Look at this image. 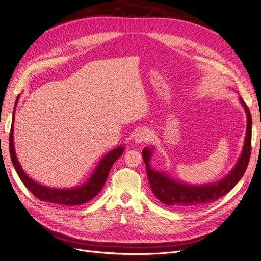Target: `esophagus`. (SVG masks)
I'll use <instances>...</instances> for the list:
<instances>
[{"instance_id": "esophagus-1", "label": "esophagus", "mask_w": 261, "mask_h": 261, "mask_svg": "<svg viewBox=\"0 0 261 261\" xmlns=\"http://www.w3.org/2000/svg\"><path fill=\"white\" fill-rule=\"evenodd\" d=\"M149 140V132L146 129H140L134 134V141L138 144L145 143Z\"/></svg>"}]
</instances>
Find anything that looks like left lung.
Listing matches in <instances>:
<instances>
[{"mask_svg":"<svg viewBox=\"0 0 261 261\" xmlns=\"http://www.w3.org/2000/svg\"><path fill=\"white\" fill-rule=\"evenodd\" d=\"M240 102L243 105L247 117L244 146L236 166L223 179L204 185H190L184 181L176 180L168 175L166 172H159L150 167L153 147H145L143 149L142 156L146 166L150 188L153 195L163 204L181 208L204 205L227 195L242 178L248 166L250 150H252V146H250L252 144V116H250L247 105L241 96Z\"/></svg>","mask_w":261,"mask_h":261,"instance_id":"left-lung-1","label":"left lung"}]
</instances>
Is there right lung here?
<instances>
[{
    "label": "right lung",
    "instance_id": "1",
    "mask_svg": "<svg viewBox=\"0 0 261 261\" xmlns=\"http://www.w3.org/2000/svg\"><path fill=\"white\" fill-rule=\"evenodd\" d=\"M17 98L16 105L18 103ZM15 109L13 113V120H12V127L11 132H9V152H11V159L14 165V168L17 172L18 176L20 177L21 181L24 186L30 190L32 194L41 201L50 202L55 204H61V205H81L87 202L92 200L96 195L99 194L101 189L103 188L106 179L110 174V171L114 165V162L117 160L124 150V146L116 147L100 160L99 165L96 166L95 170L91 174L90 178L85 181L81 186H77L74 188H51L44 186L40 182L35 181L30 176L25 174V172L21 168L20 163L17 159V155L15 151L14 145V121H15Z\"/></svg>",
    "mask_w": 261,
    "mask_h": 261
}]
</instances>
